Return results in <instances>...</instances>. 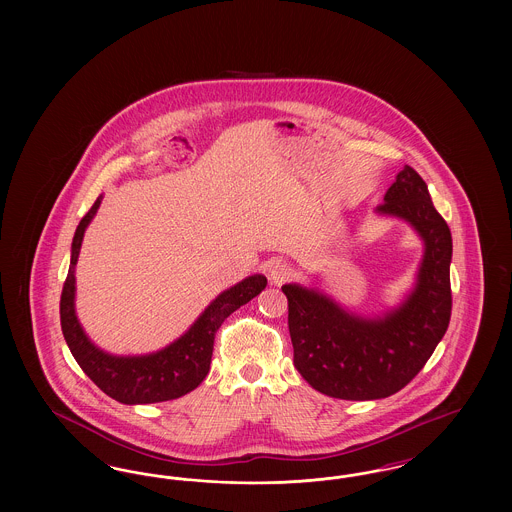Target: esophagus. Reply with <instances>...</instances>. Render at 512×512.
I'll use <instances>...</instances> for the list:
<instances>
[{
  "label": "esophagus",
  "mask_w": 512,
  "mask_h": 512,
  "mask_svg": "<svg viewBox=\"0 0 512 512\" xmlns=\"http://www.w3.org/2000/svg\"><path fill=\"white\" fill-rule=\"evenodd\" d=\"M292 276V268L288 267L284 261H274V263L270 265V268H268V278H270V282L276 284V286L288 282Z\"/></svg>",
  "instance_id": "obj_1"
}]
</instances>
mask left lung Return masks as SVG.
Masks as SVG:
<instances>
[{
	"label": "left lung",
	"instance_id": "1",
	"mask_svg": "<svg viewBox=\"0 0 512 512\" xmlns=\"http://www.w3.org/2000/svg\"><path fill=\"white\" fill-rule=\"evenodd\" d=\"M376 213L409 222L424 242L413 292L397 309L359 317L315 288L282 286L293 365L315 390L336 399H384L403 390L432 357L451 318V230L413 167L395 176Z\"/></svg>",
	"mask_w": 512,
	"mask_h": 512
}]
</instances>
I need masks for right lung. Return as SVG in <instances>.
<instances>
[{
	"label": "right lung",
	"instance_id": "obj_1",
	"mask_svg": "<svg viewBox=\"0 0 512 512\" xmlns=\"http://www.w3.org/2000/svg\"><path fill=\"white\" fill-rule=\"evenodd\" d=\"M101 195L80 220L74 232L71 267L61 293V330L76 363L99 390L124 405H146L178 399L195 390L207 376L215 334L236 309L265 290L263 274L247 276L230 290L220 293L199 315L190 330L165 349L138 357H117L96 347L82 330L74 311V267L88 224L96 217Z\"/></svg>",
	"mask_w": 512,
	"mask_h": 512
}]
</instances>
